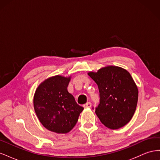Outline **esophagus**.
<instances>
[{"label":"esophagus","instance_id":"esophagus-1","mask_svg":"<svg viewBox=\"0 0 160 160\" xmlns=\"http://www.w3.org/2000/svg\"><path fill=\"white\" fill-rule=\"evenodd\" d=\"M91 107V102H88L85 105H84V108H90Z\"/></svg>","mask_w":160,"mask_h":160}]
</instances>
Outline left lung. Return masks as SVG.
Segmentation results:
<instances>
[{"mask_svg": "<svg viewBox=\"0 0 160 160\" xmlns=\"http://www.w3.org/2000/svg\"><path fill=\"white\" fill-rule=\"evenodd\" d=\"M88 75L99 88L100 103L95 113L105 127L118 129L132 119L138 100V87L129 72L122 67L109 65Z\"/></svg>", "mask_w": 160, "mask_h": 160, "instance_id": "1", "label": "left lung"}]
</instances>
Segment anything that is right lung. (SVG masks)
Returning a JSON list of instances; mask_svg holds the SVG:
<instances>
[{"label":"right lung","mask_w":160,"mask_h":160,"mask_svg":"<svg viewBox=\"0 0 160 160\" xmlns=\"http://www.w3.org/2000/svg\"><path fill=\"white\" fill-rule=\"evenodd\" d=\"M71 77L55 75L38 86L33 99L38 119L48 130L67 133L75 127L83 108L67 91Z\"/></svg>","instance_id":"add662e5"}]
</instances>
